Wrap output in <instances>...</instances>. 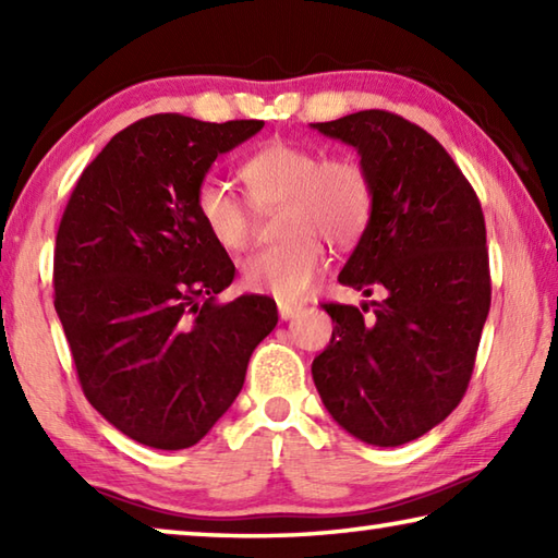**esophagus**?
Returning a JSON list of instances; mask_svg holds the SVG:
<instances>
[{"instance_id": "34e87169", "label": "esophagus", "mask_w": 558, "mask_h": 558, "mask_svg": "<svg viewBox=\"0 0 558 558\" xmlns=\"http://www.w3.org/2000/svg\"><path fill=\"white\" fill-rule=\"evenodd\" d=\"M302 310V305H295V302H278V315L280 319H292Z\"/></svg>"}]
</instances>
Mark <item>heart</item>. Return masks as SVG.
<instances>
[{
	"label": "heart",
	"mask_w": 558,
	"mask_h": 558,
	"mask_svg": "<svg viewBox=\"0 0 558 558\" xmlns=\"http://www.w3.org/2000/svg\"><path fill=\"white\" fill-rule=\"evenodd\" d=\"M253 209L280 211L286 241L243 263V286L278 300H298L323 276L325 243L352 248L374 216V182L352 155H327L310 145L272 140L241 167ZM229 184L206 177L194 192V211L206 233L229 253L256 241V214Z\"/></svg>",
	"instance_id": "1"
}]
</instances>
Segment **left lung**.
<instances>
[{"label": "left lung", "instance_id": "left-lung-1", "mask_svg": "<svg viewBox=\"0 0 558 558\" xmlns=\"http://www.w3.org/2000/svg\"><path fill=\"white\" fill-rule=\"evenodd\" d=\"M352 145L374 182V216L339 282L381 300L325 302L332 339L313 362L329 415L393 448L462 401L493 300L483 206L436 137L389 110L313 122ZM372 312V316H366Z\"/></svg>", "mask_w": 558, "mask_h": 558}]
</instances>
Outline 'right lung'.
Listing matches in <instances>:
<instances>
[{"label": "right lung", "mask_w": 558, "mask_h": 558, "mask_svg": "<svg viewBox=\"0 0 558 558\" xmlns=\"http://www.w3.org/2000/svg\"><path fill=\"white\" fill-rule=\"evenodd\" d=\"M263 120L159 112L83 169L53 248V305L93 409L157 450L199 442L243 389L276 302H219L235 268L194 211L214 159Z\"/></svg>", "instance_id": "add662e5"}]
</instances>
